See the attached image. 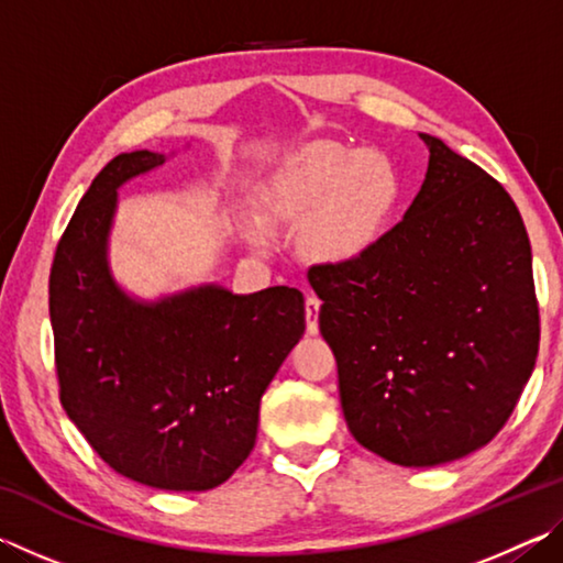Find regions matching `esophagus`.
I'll return each instance as SVG.
<instances>
[{"label":"esophagus","mask_w":563,"mask_h":563,"mask_svg":"<svg viewBox=\"0 0 563 563\" xmlns=\"http://www.w3.org/2000/svg\"><path fill=\"white\" fill-rule=\"evenodd\" d=\"M320 298L316 295H308V300H305V328H308L310 335H318V318H320Z\"/></svg>","instance_id":"obj_1"}]
</instances>
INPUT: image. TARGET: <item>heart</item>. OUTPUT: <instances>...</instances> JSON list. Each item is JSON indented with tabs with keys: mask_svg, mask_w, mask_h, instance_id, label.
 Wrapping results in <instances>:
<instances>
[{
	"mask_svg": "<svg viewBox=\"0 0 563 563\" xmlns=\"http://www.w3.org/2000/svg\"><path fill=\"white\" fill-rule=\"evenodd\" d=\"M405 196L393 158L355 146L312 144L265 180L261 201L280 221H312L310 247L322 261L345 263L373 251ZM251 235L263 241V228Z\"/></svg>",
	"mask_w": 563,
	"mask_h": 563,
	"instance_id": "1",
	"label": "heart"
}]
</instances>
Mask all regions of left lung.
I'll return each mask as SVG.
<instances>
[{
    "instance_id": "left-lung-1",
    "label": "left lung",
    "mask_w": 563,
    "mask_h": 563,
    "mask_svg": "<svg viewBox=\"0 0 563 563\" xmlns=\"http://www.w3.org/2000/svg\"><path fill=\"white\" fill-rule=\"evenodd\" d=\"M430 166L373 251L308 271L355 440L434 466L507 424L539 355V302L521 213L497 178L419 133Z\"/></svg>"
}]
</instances>
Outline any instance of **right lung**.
I'll return each instance as SVG.
<instances>
[{
    "label": "right lung",
    "instance_id": "1",
    "mask_svg": "<svg viewBox=\"0 0 563 563\" xmlns=\"http://www.w3.org/2000/svg\"><path fill=\"white\" fill-rule=\"evenodd\" d=\"M164 161L111 158L76 206L49 273L54 365L64 412L113 472L206 492L251 454L261 397L305 332V300L288 285H206L151 305L121 292L107 263L117 188Z\"/></svg>",
    "mask_w": 563,
    "mask_h": 563
}]
</instances>
